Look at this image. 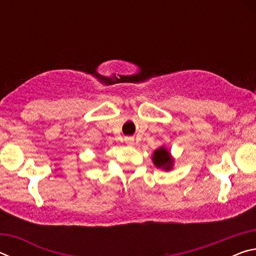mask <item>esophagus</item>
Wrapping results in <instances>:
<instances>
[{"label": "esophagus", "instance_id": "esophagus-1", "mask_svg": "<svg viewBox=\"0 0 256 256\" xmlns=\"http://www.w3.org/2000/svg\"><path fill=\"white\" fill-rule=\"evenodd\" d=\"M125 144L128 146H132L134 144V138H125Z\"/></svg>", "mask_w": 256, "mask_h": 256}]
</instances>
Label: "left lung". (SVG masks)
Listing matches in <instances>:
<instances>
[{
	"label": "left lung",
	"instance_id": "8db88e82",
	"mask_svg": "<svg viewBox=\"0 0 256 256\" xmlns=\"http://www.w3.org/2000/svg\"><path fill=\"white\" fill-rule=\"evenodd\" d=\"M152 162L159 170H172L174 166V158L166 146H162L156 149L152 154Z\"/></svg>",
	"mask_w": 256,
	"mask_h": 256
}]
</instances>
